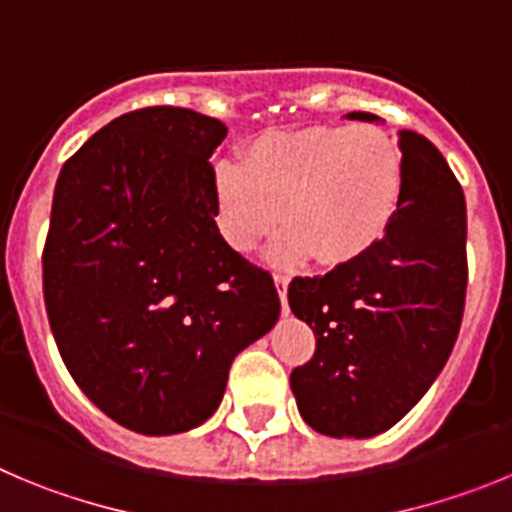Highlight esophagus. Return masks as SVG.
Instances as JSON below:
<instances>
[{"label":"esophagus","instance_id":"obj_1","mask_svg":"<svg viewBox=\"0 0 512 512\" xmlns=\"http://www.w3.org/2000/svg\"><path fill=\"white\" fill-rule=\"evenodd\" d=\"M288 283H290L288 275L275 273V288H278L280 303H283V313H288Z\"/></svg>","mask_w":512,"mask_h":512}]
</instances>
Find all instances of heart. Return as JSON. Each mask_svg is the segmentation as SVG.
<instances>
[{
  "mask_svg": "<svg viewBox=\"0 0 512 512\" xmlns=\"http://www.w3.org/2000/svg\"><path fill=\"white\" fill-rule=\"evenodd\" d=\"M403 191V155L375 127L265 132L242 163L214 170L216 224L227 245L255 250L283 216L288 229L267 252L283 267L313 255L329 267L367 255L393 227Z\"/></svg>",
  "mask_w": 512,
  "mask_h": 512,
  "instance_id": "b5f03b06",
  "label": "heart"
}]
</instances>
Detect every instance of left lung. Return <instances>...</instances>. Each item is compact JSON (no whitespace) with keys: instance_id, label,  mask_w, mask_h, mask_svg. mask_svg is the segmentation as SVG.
Returning <instances> with one entry per match:
<instances>
[{"instance_id":"obj_1","label":"left lung","mask_w":512,"mask_h":512,"mask_svg":"<svg viewBox=\"0 0 512 512\" xmlns=\"http://www.w3.org/2000/svg\"><path fill=\"white\" fill-rule=\"evenodd\" d=\"M347 119L380 122L377 114ZM405 191L388 234L367 255L288 288L290 311L316 336L290 372L303 421L334 439L388 431L444 370L467 293V206L444 155L400 130Z\"/></svg>"}]
</instances>
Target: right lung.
I'll use <instances>...</instances> for the list:
<instances>
[{
  "label": "right lung",
  "instance_id": "obj_1",
  "mask_svg": "<svg viewBox=\"0 0 512 512\" xmlns=\"http://www.w3.org/2000/svg\"><path fill=\"white\" fill-rule=\"evenodd\" d=\"M219 119L122 114L63 165L43 252L50 329L86 398L145 436L214 416L234 357L273 329L267 270L216 227Z\"/></svg>",
  "mask_w": 512,
  "mask_h": 512
}]
</instances>
